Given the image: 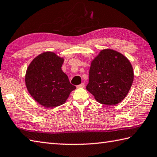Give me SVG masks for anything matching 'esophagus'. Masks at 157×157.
Listing matches in <instances>:
<instances>
[{"instance_id":"obj_1","label":"esophagus","mask_w":157,"mask_h":157,"mask_svg":"<svg viewBox=\"0 0 157 157\" xmlns=\"http://www.w3.org/2000/svg\"><path fill=\"white\" fill-rule=\"evenodd\" d=\"M85 86V84L84 83H82L79 85H78V86H77V87L78 88H84Z\"/></svg>"}]
</instances>
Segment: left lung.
Returning a JSON list of instances; mask_svg holds the SVG:
<instances>
[{
	"label": "left lung",
	"instance_id": "obj_1",
	"mask_svg": "<svg viewBox=\"0 0 157 157\" xmlns=\"http://www.w3.org/2000/svg\"><path fill=\"white\" fill-rule=\"evenodd\" d=\"M133 79L129 59L117 51L103 49L91 61L86 90L99 103L114 106L126 98Z\"/></svg>",
	"mask_w": 157,
	"mask_h": 157
}]
</instances>
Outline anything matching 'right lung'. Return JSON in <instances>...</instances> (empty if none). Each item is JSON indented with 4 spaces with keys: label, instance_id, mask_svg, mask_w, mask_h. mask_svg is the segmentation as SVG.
Segmentation results:
<instances>
[{
    "label": "right lung",
    "instance_id": "right-lung-1",
    "mask_svg": "<svg viewBox=\"0 0 157 157\" xmlns=\"http://www.w3.org/2000/svg\"><path fill=\"white\" fill-rule=\"evenodd\" d=\"M64 58L51 51L36 56L27 67L25 85L30 95L41 106L48 108L67 101L76 87L71 84L62 70Z\"/></svg>",
    "mask_w": 157,
    "mask_h": 157
}]
</instances>
